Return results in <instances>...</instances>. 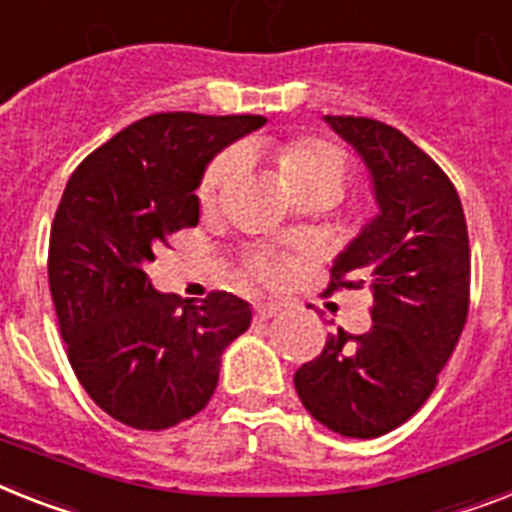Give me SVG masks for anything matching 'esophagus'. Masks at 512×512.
I'll use <instances>...</instances> for the list:
<instances>
[{
  "label": "esophagus",
  "mask_w": 512,
  "mask_h": 512,
  "mask_svg": "<svg viewBox=\"0 0 512 512\" xmlns=\"http://www.w3.org/2000/svg\"><path fill=\"white\" fill-rule=\"evenodd\" d=\"M278 310H281V305H276V302H255L257 321H268V318L278 315Z\"/></svg>",
  "instance_id": "34e87169"
}]
</instances>
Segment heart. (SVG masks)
Masks as SVG:
<instances>
[{
    "label": "heart",
    "mask_w": 512,
    "mask_h": 512,
    "mask_svg": "<svg viewBox=\"0 0 512 512\" xmlns=\"http://www.w3.org/2000/svg\"><path fill=\"white\" fill-rule=\"evenodd\" d=\"M270 157L276 160L278 170L297 191L307 189H336L342 191L347 181V157L328 141L313 139V136H297V139L270 141L268 144ZM242 157L236 149H226L207 162L205 173L199 178L197 197L202 205H213L220 197V191L226 189L234 176L239 173ZM249 270L263 281L278 278L281 268L276 260L265 255H257L249 260Z\"/></svg>",
    "instance_id": "b5f03b06"
}]
</instances>
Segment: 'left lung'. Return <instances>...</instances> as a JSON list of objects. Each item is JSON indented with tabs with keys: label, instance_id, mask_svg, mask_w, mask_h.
<instances>
[{
	"label": "left lung",
	"instance_id": "8db88e82",
	"mask_svg": "<svg viewBox=\"0 0 512 512\" xmlns=\"http://www.w3.org/2000/svg\"><path fill=\"white\" fill-rule=\"evenodd\" d=\"M363 155L378 215L331 268L326 294L371 289L373 326L336 331L294 373L305 410L352 439L389 434L421 410L458 347L471 305V244L458 189L381 120L326 115Z\"/></svg>",
	"mask_w": 512,
	"mask_h": 512
}]
</instances>
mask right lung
<instances>
[{
  "mask_svg": "<svg viewBox=\"0 0 512 512\" xmlns=\"http://www.w3.org/2000/svg\"><path fill=\"white\" fill-rule=\"evenodd\" d=\"M263 115L157 112L94 149L70 176L49 239V292L70 368L91 400L131 429L197 415L220 355L252 323L244 299L160 294L144 273L155 249L197 226L194 189L215 152Z\"/></svg>",
  "mask_w": 512,
  "mask_h": 512,
  "instance_id": "1",
  "label": "right lung"
}]
</instances>
